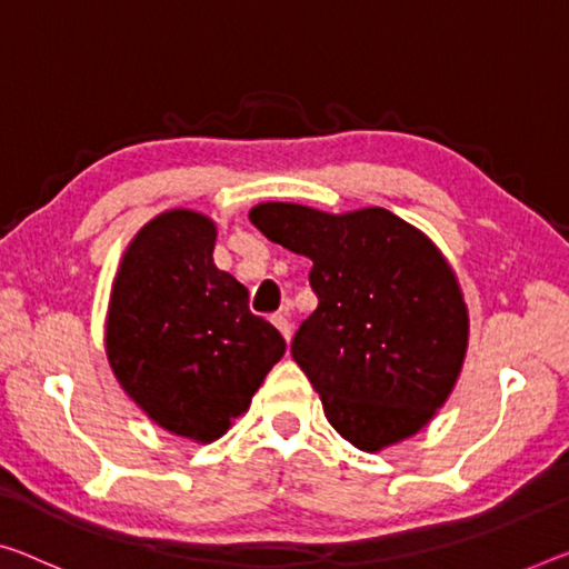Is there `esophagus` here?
<instances>
[{
	"mask_svg": "<svg viewBox=\"0 0 569 569\" xmlns=\"http://www.w3.org/2000/svg\"><path fill=\"white\" fill-rule=\"evenodd\" d=\"M272 322L277 326L279 333L284 336V340L292 338V322H290V318H287V312H277L274 318H272Z\"/></svg>",
	"mask_w": 569,
	"mask_h": 569,
	"instance_id": "esophagus-1",
	"label": "esophagus"
}]
</instances>
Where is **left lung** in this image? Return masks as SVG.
<instances>
[{
	"mask_svg": "<svg viewBox=\"0 0 569 569\" xmlns=\"http://www.w3.org/2000/svg\"><path fill=\"white\" fill-rule=\"evenodd\" d=\"M249 218L312 259L318 308L292 358L333 430L366 452L417 435L452 395L468 351V305L442 251L387 208L259 203Z\"/></svg>",
	"mask_w": 569,
	"mask_h": 569,
	"instance_id": "8db88e82",
	"label": "left lung"
}]
</instances>
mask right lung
<instances>
[{
  "label": "right lung",
  "instance_id": "obj_1",
  "mask_svg": "<svg viewBox=\"0 0 569 569\" xmlns=\"http://www.w3.org/2000/svg\"><path fill=\"white\" fill-rule=\"evenodd\" d=\"M216 223L172 208L129 241L109 295L103 348L124 395L157 427L213 442L284 356L247 287L213 264Z\"/></svg>",
  "mask_w": 569,
  "mask_h": 569
}]
</instances>
